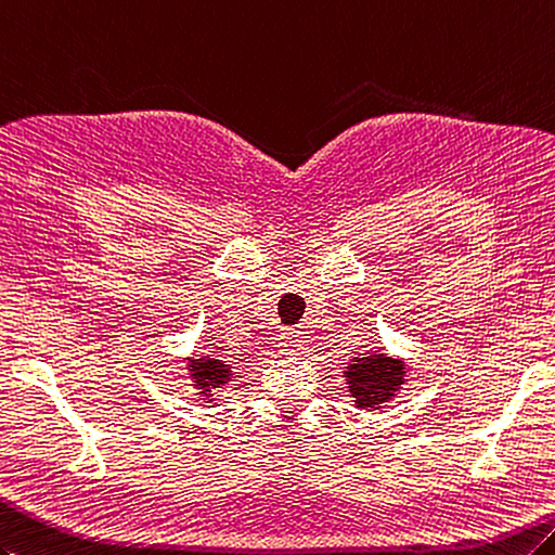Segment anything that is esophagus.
Segmentation results:
<instances>
[{
	"label": "esophagus",
	"mask_w": 555,
	"mask_h": 555,
	"mask_svg": "<svg viewBox=\"0 0 555 555\" xmlns=\"http://www.w3.org/2000/svg\"><path fill=\"white\" fill-rule=\"evenodd\" d=\"M279 350L283 354H298L302 350V336L298 331H286L279 336Z\"/></svg>",
	"instance_id": "1"
}]
</instances>
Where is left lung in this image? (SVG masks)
I'll return each instance as SVG.
<instances>
[{"mask_svg": "<svg viewBox=\"0 0 555 555\" xmlns=\"http://www.w3.org/2000/svg\"><path fill=\"white\" fill-rule=\"evenodd\" d=\"M345 369L347 388L359 409H376L380 402H388L404 383V364L385 354L354 357Z\"/></svg>", "mask_w": 555, "mask_h": 555, "instance_id": "8db88e82", "label": "left lung"}]
</instances>
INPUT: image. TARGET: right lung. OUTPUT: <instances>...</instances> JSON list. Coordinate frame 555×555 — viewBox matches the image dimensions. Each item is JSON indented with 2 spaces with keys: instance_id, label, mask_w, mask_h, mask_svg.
I'll return each instance as SVG.
<instances>
[{
  "instance_id": "right-lung-1",
  "label": "right lung",
  "mask_w": 555,
  "mask_h": 555,
  "mask_svg": "<svg viewBox=\"0 0 555 555\" xmlns=\"http://www.w3.org/2000/svg\"><path fill=\"white\" fill-rule=\"evenodd\" d=\"M189 371H193L191 373L193 380H196L198 388L205 392H208L210 388H219V385H224L231 376V366L224 364L222 359H193Z\"/></svg>"
}]
</instances>
